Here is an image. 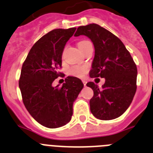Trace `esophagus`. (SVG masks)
Wrapping results in <instances>:
<instances>
[{
	"instance_id": "obj_1",
	"label": "esophagus",
	"mask_w": 153,
	"mask_h": 153,
	"mask_svg": "<svg viewBox=\"0 0 153 153\" xmlns=\"http://www.w3.org/2000/svg\"><path fill=\"white\" fill-rule=\"evenodd\" d=\"M83 85H84V86H86V81L83 80Z\"/></svg>"
}]
</instances>
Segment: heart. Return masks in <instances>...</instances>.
<instances>
[{
    "label": "heart",
    "mask_w": 153,
    "mask_h": 153,
    "mask_svg": "<svg viewBox=\"0 0 153 153\" xmlns=\"http://www.w3.org/2000/svg\"><path fill=\"white\" fill-rule=\"evenodd\" d=\"M90 42L87 40H82L78 43V47L79 49H82L84 46L86 44H90ZM87 72V67H81V66H73L69 70V74L71 75L76 76V77H83L86 73Z\"/></svg>",
    "instance_id": "heart-1"
}]
</instances>
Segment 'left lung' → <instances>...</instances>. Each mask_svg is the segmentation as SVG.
<instances>
[{"instance_id":"1","label":"left lung","mask_w":153,"mask_h":153,"mask_svg":"<svg viewBox=\"0 0 153 153\" xmlns=\"http://www.w3.org/2000/svg\"><path fill=\"white\" fill-rule=\"evenodd\" d=\"M79 35L89 37L94 45L95 55L90 76L106 79L102 88L93 82L86 83L93 90L90 111L99 120L117 118L129 108L136 93V63L123 43L98 24L79 27L74 36Z\"/></svg>"}]
</instances>
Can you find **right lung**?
I'll list each match as a JSON object with an SVG mask.
<instances>
[{"label": "right lung", "instance_id": "1", "mask_svg": "<svg viewBox=\"0 0 153 153\" xmlns=\"http://www.w3.org/2000/svg\"><path fill=\"white\" fill-rule=\"evenodd\" d=\"M76 27L55 29L38 40L30 51L21 69L19 87L23 102L31 117L47 128L68 123L73 104L83 88L77 77L67 76L61 87L52 86L62 75V54Z\"/></svg>", "mask_w": 153, "mask_h": 153}]
</instances>
